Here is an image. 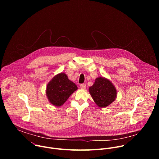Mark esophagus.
<instances>
[{"label": "esophagus", "instance_id": "esophagus-1", "mask_svg": "<svg viewBox=\"0 0 159 159\" xmlns=\"http://www.w3.org/2000/svg\"><path fill=\"white\" fill-rule=\"evenodd\" d=\"M80 88H81V89H85L86 88V85H85V84H80Z\"/></svg>", "mask_w": 159, "mask_h": 159}]
</instances>
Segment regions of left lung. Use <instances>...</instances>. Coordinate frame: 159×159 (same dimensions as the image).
Here are the masks:
<instances>
[{
    "label": "left lung",
    "instance_id": "obj_1",
    "mask_svg": "<svg viewBox=\"0 0 159 159\" xmlns=\"http://www.w3.org/2000/svg\"><path fill=\"white\" fill-rule=\"evenodd\" d=\"M89 91L96 105L101 108L106 107L114 101L117 96V90L107 79L99 77L94 84L90 87Z\"/></svg>",
    "mask_w": 159,
    "mask_h": 159
}]
</instances>
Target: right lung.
I'll list each match as a JSON object with an SVG mask.
<instances>
[{"label":"right lung","mask_w":159,"mask_h":159,"mask_svg":"<svg viewBox=\"0 0 159 159\" xmlns=\"http://www.w3.org/2000/svg\"><path fill=\"white\" fill-rule=\"evenodd\" d=\"M77 86L70 80L65 73H60L52 78L47 86L46 94L53 106H62L76 90Z\"/></svg>","instance_id":"add662e5"}]
</instances>
